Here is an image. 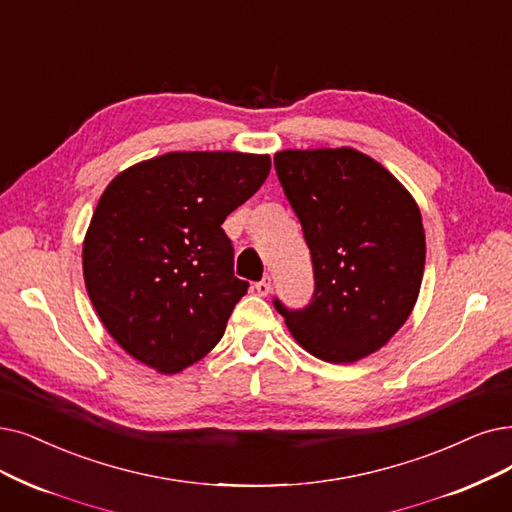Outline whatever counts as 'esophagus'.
I'll return each instance as SVG.
<instances>
[{
	"instance_id": "34e87169",
	"label": "esophagus",
	"mask_w": 512,
	"mask_h": 512,
	"mask_svg": "<svg viewBox=\"0 0 512 512\" xmlns=\"http://www.w3.org/2000/svg\"><path fill=\"white\" fill-rule=\"evenodd\" d=\"M256 292L260 294V296H269L271 294V279H262V281H258L256 285Z\"/></svg>"
}]
</instances>
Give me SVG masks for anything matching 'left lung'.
Segmentation results:
<instances>
[{"mask_svg": "<svg viewBox=\"0 0 512 512\" xmlns=\"http://www.w3.org/2000/svg\"><path fill=\"white\" fill-rule=\"evenodd\" d=\"M277 178L311 250L315 292L304 309L273 300L311 355L353 363L378 351L418 300L426 241L414 197L355 149L281 151Z\"/></svg>", "mask_w": 512, "mask_h": 512, "instance_id": "1", "label": "left lung"}]
</instances>
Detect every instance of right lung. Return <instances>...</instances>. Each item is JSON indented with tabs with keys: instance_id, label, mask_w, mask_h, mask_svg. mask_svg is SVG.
Wrapping results in <instances>:
<instances>
[{
	"instance_id": "obj_1",
	"label": "right lung",
	"mask_w": 512,
	"mask_h": 512,
	"mask_svg": "<svg viewBox=\"0 0 512 512\" xmlns=\"http://www.w3.org/2000/svg\"><path fill=\"white\" fill-rule=\"evenodd\" d=\"M271 172L269 155L166 153L117 174L84 241V279L115 342L161 374L206 357L250 283L222 222Z\"/></svg>"
}]
</instances>
